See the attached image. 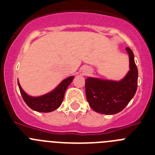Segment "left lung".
Returning <instances> with one entry per match:
<instances>
[{
  "label": "left lung",
  "instance_id": "8db88e82",
  "mask_svg": "<svg viewBox=\"0 0 155 155\" xmlns=\"http://www.w3.org/2000/svg\"><path fill=\"white\" fill-rule=\"evenodd\" d=\"M129 55L130 71L120 81L88 77L85 80V92L90 107L96 113L113 115L121 112L128 105L137 88L138 71L134 55L126 48Z\"/></svg>",
  "mask_w": 155,
  "mask_h": 155
}]
</instances>
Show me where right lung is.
I'll return each mask as SVG.
<instances>
[{
    "instance_id": "right-lung-1",
    "label": "right lung",
    "mask_w": 155,
    "mask_h": 155,
    "mask_svg": "<svg viewBox=\"0 0 155 155\" xmlns=\"http://www.w3.org/2000/svg\"><path fill=\"white\" fill-rule=\"evenodd\" d=\"M74 78V76L68 77L63 80L53 91L36 97L28 95L26 92H25L19 84L18 81V84L21 96L28 107L31 108L32 110L39 113H50L60 107L64 100L66 90Z\"/></svg>"
}]
</instances>
